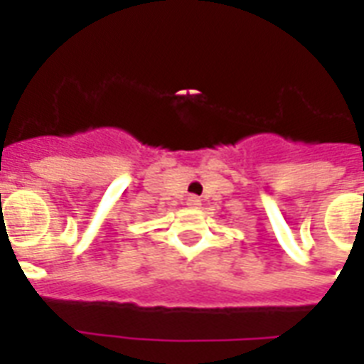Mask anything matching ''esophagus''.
<instances>
[{
	"instance_id": "34e87169",
	"label": "esophagus",
	"mask_w": 364,
	"mask_h": 364,
	"mask_svg": "<svg viewBox=\"0 0 364 364\" xmlns=\"http://www.w3.org/2000/svg\"><path fill=\"white\" fill-rule=\"evenodd\" d=\"M187 205H188V208H198V205H200V198H196V196H188V198H187Z\"/></svg>"
}]
</instances>
